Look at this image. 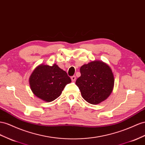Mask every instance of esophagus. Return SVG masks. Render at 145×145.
Returning a JSON list of instances; mask_svg holds the SVG:
<instances>
[{"label": "esophagus", "instance_id": "obj_1", "mask_svg": "<svg viewBox=\"0 0 145 145\" xmlns=\"http://www.w3.org/2000/svg\"><path fill=\"white\" fill-rule=\"evenodd\" d=\"M71 80H72V82H74V81L76 80V76H72V77H71Z\"/></svg>", "mask_w": 145, "mask_h": 145}]
</instances>
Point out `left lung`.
<instances>
[{
  "instance_id": "obj_1",
  "label": "left lung",
  "mask_w": 145,
  "mask_h": 145,
  "mask_svg": "<svg viewBox=\"0 0 145 145\" xmlns=\"http://www.w3.org/2000/svg\"><path fill=\"white\" fill-rule=\"evenodd\" d=\"M81 76L76 84L83 98L91 104H98L110 95L114 85V77L110 68L101 61L84 65L80 69Z\"/></svg>"
}]
</instances>
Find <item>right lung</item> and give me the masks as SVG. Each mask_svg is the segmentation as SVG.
Returning a JSON list of instances; mask_svg holds the SVG:
<instances>
[{
  "label": "right lung",
  "mask_w": 145,
  "mask_h": 145,
  "mask_svg": "<svg viewBox=\"0 0 145 145\" xmlns=\"http://www.w3.org/2000/svg\"><path fill=\"white\" fill-rule=\"evenodd\" d=\"M71 82L66 72L56 64L52 66H38L29 79L30 88L34 95L48 103L57 99L65 86Z\"/></svg>",
  "instance_id": "1"
}]
</instances>
